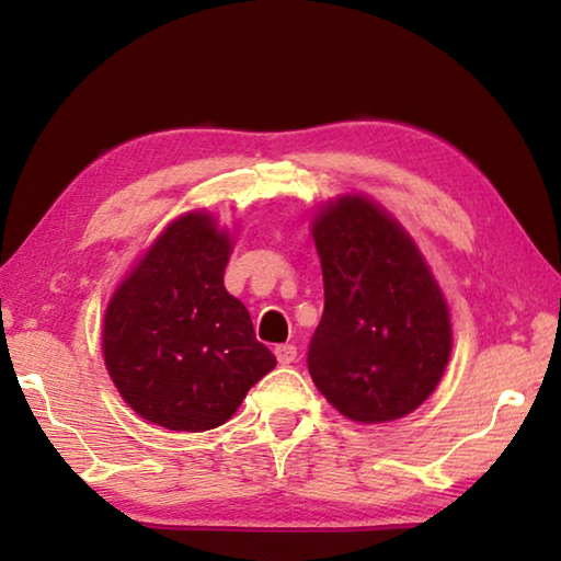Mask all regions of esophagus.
Segmentation results:
<instances>
[{"instance_id": "1", "label": "esophagus", "mask_w": 561, "mask_h": 561, "mask_svg": "<svg viewBox=\"0 0 561 561\" xmlns=\"http://www.w3.org/2000/svg\"><path fill=\"white\" fill-rule=\"evenodd\" d=\"M274 356H277V360H279L282 366H289V364H294V360H297V346H294V344H282V346L274 348Z\"/></svg>"}]
</instances>
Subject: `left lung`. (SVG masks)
Wrapping results in <instances>:
<instances>
[{
    "mask_svg": "<svg viewBox=\"0 0 561 561\" xmlns=\"http://www.w3.org/2000/svg\"><path fill=\"white\" fill-rule=\"evenodd\" d=\"M311 234L324 274V314L307 356L317 388L356 423L413 413L453 348L448 304L423 254L364 195L321 207Z\"/></svg>",
    "mask_w": 561,
    "mask_h": 561,
    "instance_id": "8db88e82",
    "label": "left lung"
}]
</instances>
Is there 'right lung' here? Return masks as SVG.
Returning <instances> with one entry per match:
<instances>
[{"mask_svg":"<svg viewBox=\"0 0 561 561\" xmlns=\"http://www.w3.org/2000/svg\"><path fill=\"white\" fill-rule=\"evenodd\" d=\"M230 232L187 213L165 227L113 291L103 358L133 411L168 431L230 421L277 358L260 344L240 299L225 289Z\"/></svg>","mask_w":561,"mask_h":561,"instance_id":"right-lung-1","label":"right lung"}]
</instances>
